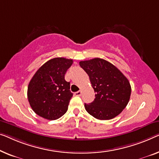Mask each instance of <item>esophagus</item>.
Segmentation results:
<instances>
[{
    "instance_id": "1",
    "label": "esophagus",
    "mask_w": 159,
    "mask_h": 159,
    "mask_svg": "<svg viewBox=\"0 0 159 159\" xmlns=\"http://www.w3.org/2000/svg\"><path fill=\"white\" fill-rule=\"evenodd\" d=\"M81 91H77V92H75V96H80V95H81Z\"/></svg>"
}]
</instances>
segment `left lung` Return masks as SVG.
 Wrapping results in <instances>:
<instances>
[{
  "label": "left lung",
  "mask_w": 159,
  "mask_h": 159,
  "mask_svg": "<svg viewBox=\"0 0 159 159\" xmlns=\"http://www.w3.org/2000/svg\"><path fill=\"white\" fill-rule=\"evenodd\" d=\"M89 75L95 94L94 101L85 108L99 120H110L122 112L129 103L131 88L129 80L108 61L96 58L79 62Z\"/></svg>",
  "instance_id": "8db88e82"
}]
</instances>
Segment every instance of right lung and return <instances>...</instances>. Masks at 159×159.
Segmentation results:
<instances>
[{
    "label": "right lung",
    "instance_id": "1",
    "mask_svg": "<svg viewBox=\"0 0 159 159\" xmlns=\"http://www.w3.org/2000/svg\"><path fill=\"white\" fill-rule=\"evenodd\" d=\"M72 59L54 58L37 70L28 86V99L37 115L48 120H56L68 110L73 93L65 74L71 66Z\"/></svg>",
    "mask_w": 159,
    "mask_h": 159
}]
</instances>
